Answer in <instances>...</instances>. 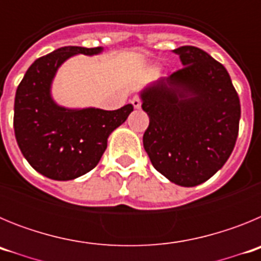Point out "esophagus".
Instances as JSON below:
<instances>
[{"instance_id": "obj_1", "label": "esophagus", "mask_w": 261, "mask_h": 261, "mask_svg": "<svg viewBox=\"0 0 261 261\" xmlns=\"http://www.w3.org/2000/svg\"><path fill=\"white\" fill-rule=\"evenodd\" d=\"M141 98H140V96H133V99H132V105H133V107L135 108H140L141 107Z\"/></svg>"}]
</instances>
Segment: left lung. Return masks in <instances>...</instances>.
<instances>
[{"instance_id": "1", "label": "left lung", "mask_w": 261, "mask_h": 261, "mask_svg": "<svg viewBox=\"0 0 261 261\" xmlns=\"http://www.w3.org/2000/svg\"><path fill=\"white\" fill-rule=\"evenodd\" d=\"M183 68L141 91L149 116L144 147L170 181L195 187L229 159L241 119L239 96L222 64L192 45L174 49Z\"/></svg>"}]
</instances>
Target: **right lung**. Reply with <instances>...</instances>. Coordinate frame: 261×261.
Wrapping results in <instances>:
<instances>
[{
    "instance_id": "add662e5",
    "label": "right lung",
    "mask_w": 261,
    "mask_h": 261,
    "mask_svg": "<svg viewBox=\"0 0 261 261\" xmlns=\"http://www.w3.org/2000/svg\"><path fill=\"white\" fill-rule=\"evenodd\" d=\"M102 47H62L34 61L20 81L14 102V133L32 168L53 180H73L91 171L107 149V140L133 111L65 108L50 94L57 69L75 55L94 56Z\"/></svg>"
}]
</instances>
